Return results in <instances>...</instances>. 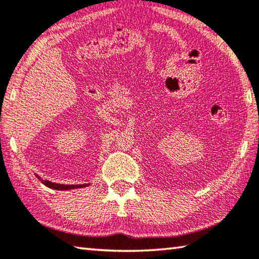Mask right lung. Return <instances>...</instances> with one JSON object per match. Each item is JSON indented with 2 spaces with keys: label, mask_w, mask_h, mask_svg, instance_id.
<instances>
[{
  "label": "right lung",
  "mask_w": 259,
  "mask_h": 259,
  "mask_svg": "<svg viewBox=\"0 0 259 259\" xmlns=\"http://www.w3.org/2000/svg\"><path fill=\"white\" fill-rule=\"evenodd\" d=\"M38 181L42 182V184H45L47 187H50L52 190H57V191H67V190H75V188H83L89 186L90 184H83V185H63V184H56V183H51L49 181H43L38 175H35Z\"/></svg>",
  "instance_id": "1"
}]
</instances>
